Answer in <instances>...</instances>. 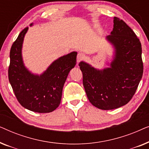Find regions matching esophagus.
Masks as SVG:
<instances>
[{
  "mask_svg": "<svg viewBox=\"0 0 149 149\" xmlns=\"http://www.w3.org/2000/svg\"><path fill=\"white\" fill-rule=\"evenodd\" d=\"M84 58H85V55L82 54V53H79V54H78V55H77V64L80 62Z\"/></svg>",
  "mask_w": 149,
  "mask_h": 149,
  "instance_id": "esophagus-1",
  "label": "esophagus"
}]
</instances>
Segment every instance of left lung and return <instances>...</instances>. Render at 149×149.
Returning a JSON list of instances; mask_svg holds the SVG:
<instances>
[{
	"label": "left lung",
	"instance_id": "8db88e82",
	"mask_svg": "<svg viewBox=\"0 0 149 149\" xmlns=\"http://www.w3.org/2000/svg\"><path fill=\"white\" fill-rule=\"evenodd\" d=\"M106 38L113 46L110 67L99 70L81 61L83 84L91 104L102 110L125 105L135 93L143 74L142 46L133 30L119 18Z\"/></svg>",
	"mask_w": 149,
	"mask_h": 149
}]
</instances>
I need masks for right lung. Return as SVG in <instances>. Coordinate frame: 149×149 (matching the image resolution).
Returning a JSON list of instances; mask_svg holds the SVG:
<instances>
[{
  "label": "right lung",
  "mask_w": 149,
  "mask_h": 149,
  "mask_svg": "<svg viewBox=\"0 0 149 149\" xmlns=\"http://www.w3.org/2000/svg\"><path fill=\"white\" fill-rule=\"evenodd\" d=\"M28 30L24 28L11 46L9 81L22 107L36 113H51L60 105L65 81L76 65L77 52L57 59L41 74H34L25 66L22 54Z\"/></svg>",
  "instance_id": "add662e5"
}]
</instances>
